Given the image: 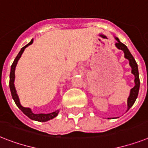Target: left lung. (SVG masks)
I'll return each mask as SVG.
<instances>
[{
  "instance_id": "obj_1",
  "label": "left lung",
  "mask_w": 148,
  "mask_h": 148,
  "mask_svg": "<svg viewBox=\"0 0 148 148\" xmlns=\"http://www.w3.org/2000/svg\"><path fill=\"white\" fill-rule=\"evenodd\" d=\"M115 39L117 41V42L116 43V47L117 49L122 50L124 52L125 58L128 60L129 62V65L132 68V74L134 76V86L133 88L131 89L130 94L127 100V103H128V109L127 111L130 109V108L134 105V102L136 100L138 95L139 88H140V80H139V73H138V64H137L135 60H134V57L131 54L128 49L127 48L125 44L122 43L120 42L118 37L115 36ZM115 119V118H112Z\"/></svg>"
}]
</instances>
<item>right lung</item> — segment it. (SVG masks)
Returning a JSON list of instances; mask_svg holds the SVG:
<instances>
[{
  "label": "right lung",
  "instance_id": "obj_1",
  "mask_svg": "<svg viewBox=\"0 0 148 148\" xmlns=\"http://www.w3.org/2000/svg\"><path fill=\"white\" fill-rule=\"evenodd\" d=\"M32 42H33V39L29 42L24 47H23L21 50L20 51V52L18 53L17 56L16 57V58L14 59V62L12 64L11 68H10V92H11L12 97H13V99L15 102L16 105L17 106V107L21 110V111L23 112L26 116H28L30 119L35 120V121H38V122H47L49 120H51L52 119H54L55 117L58 116V114L59 112V109H58L56 111L52 112L51 113H39V114H35L32 112V109L28 107H23L21 104H20V99H19V97H18V94L16 93V90L15 86H14V80H15V70L16 67V64H17V62L19 61L20 58H21V55L23 53L24 50L26 49V47H28L29 45H32Z\"/></svg>",
  "mask_w": 148,
  "mask_h": 148
}]
</instances>
